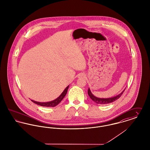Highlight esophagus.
<instances>
[{
  "label": "esophagus",
  "mask_w": 150,
  "mask_h": 150,
  "mask_svg": "<svg viewBox=\"0 0 150 150\" xmlns=\"http://www.w3.org/2000/svg\"><path fill=\"white\" fill-rule=\"evenodd\" d=\"M84 76H85V74H82V73H81V74H80V77H83Z\"/></svg>",
  "instance_id": "1"
}]
</instances>
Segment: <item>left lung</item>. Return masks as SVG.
Listing matches in <instances>:
<instances>
[{"label": "left lung", "mask_w": 150, "mask_h": 150, "mask_svg": "<svg viewBox=\"0 0 150 150\" xmlns=\"http://www.w3.org/2000/svg\"><path fill=\"white\" fill-rule=\"evenodd\" d=\"M125 89L123 90L120 94L118 95L113 97H111V98H98L96 96H94L93 93H91V90H90V88L88 89V93L89 96L90 97V98L93 100L95 103H97V104H100V105H105V104H108L110 103L111 102H114L115 100H118V98H120V97L122 96V94H123V93L124 92Z\"/></svg>", "instance_id": "left-lung-1"}]
</instances>
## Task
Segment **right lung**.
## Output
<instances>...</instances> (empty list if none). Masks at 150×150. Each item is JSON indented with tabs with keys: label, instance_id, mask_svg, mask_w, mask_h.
Wrapping results in <instances>:
<instances>
[{
	"label": "right lung",
	"instance_id": "right-lung-1",
	"mask_svg": "<svg viewBox=\"0 0 150 150\" xmlns=\"http://www.w3.org/2000/svg\"><path fill=\"white\" fill-rule=\"evenodd\" d=\"M69 85H68L64 90L62 91V93L60 95V96L59 97H57L56 99L53 100L52 101L50 102H37V101H35L33 100H31L33 103L40 105L41 106H45V107H54L56 106H57L59 103H60V102L62 100V99L64 98V97L66 96L68 89L69 88Z\"/></svg>",
	"mask_w": 150,
	"mask_h": 150
}]
</instances>
